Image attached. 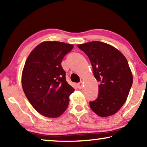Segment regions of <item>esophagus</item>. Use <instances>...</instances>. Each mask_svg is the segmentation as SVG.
<instances>
[{
	"label": "esophagus",
	"instance_id": "esophagus-1",
	"mask_svg": "<svg viewBox=\"0 0 147 147\" xmlns=\"http://www.w3.org/2000/svg\"><path fill=\"white\" fill-rule=\"evenodd\" d=\"M82 86H83L82 82H80V83L78 84V88H79L80 89H81L82 88Z\"/></svg>",
	"mask_w": 147,
	"mask_h": 147
}]
</instances>
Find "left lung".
<instances>
[{
	"label": "left lung",
	"instance_id": "left-lung-1",
	"mask_svg": "<svg viewBox=\"0 0 147 147\" xmlns=\"http://www.w3.org/2000/svg\"><path fill=\"white\" fill-rule=\"evenodd\" d=\"M77 46L89 57L94 78L100 83L98 98L89 102L91 109L102 117L114 115L125 103L132 85L127 59L118 49L103 42Z\"/></svg>",
	"mask_w": 147,
	"mask_h": 147
}]
</instances>
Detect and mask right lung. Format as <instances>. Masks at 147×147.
Segmentation results:
<instances>
[{
  "label": "right lung",
  "mask_w": 147,
  "mask_h": 147,
  "mask_svg": "<svg viewBox=\"0 0 147 147\" xmlns=\"http://www.w3.org/2000/svg\"><path fill=\"white\" fill-rule=\"evenodd\" d=\"M73 48V45L63 42L43 41L32 50L24 64L21 76L24 93L34 108L46 117L61 115L74 91L61 65Z\"/></svg>",
  "instance_id": "right-lung-1"
}]
</instances>
